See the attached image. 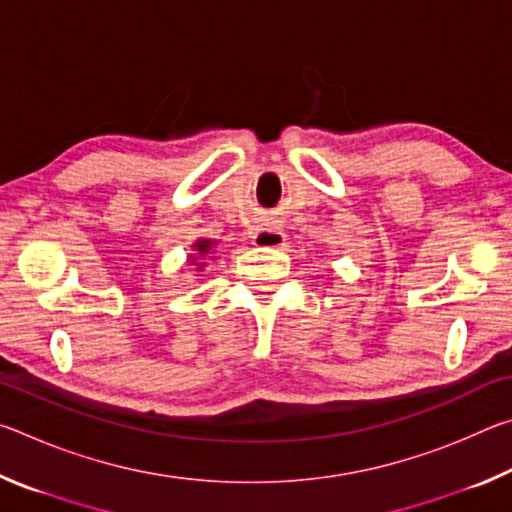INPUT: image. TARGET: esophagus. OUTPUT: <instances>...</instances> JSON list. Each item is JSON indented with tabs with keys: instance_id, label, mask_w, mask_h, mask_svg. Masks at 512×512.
<instances>
[{
	"instance_id": "34e87169",
	"label": "esophagus",
	"mask_w": 512,
	"mask_h": 512,
	"mask_svg": "<svg viewBox=\"0 0 512 512\" xmlns=\"http://www.w3.org/2000/svg\"><path fill=\"white\" fill-rule=\"evenodd\" d=\"M253 241L255 246H262V248H282L287 237H284V232L280 228H275V225H266V228L257 230Z\"/></svg>"
}]
</instances>
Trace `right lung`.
I'll list each match as a JSON object with an SVG mask.
<instances>
[{"label":"right lung","instance_id":"add662e5","mask_svg":"<svg viewBox=\"0 0 512 512\" xmlns=\"http://www.w3.org/2000/svg\"><path fill=\"white\" fill-rule=\"evenodd\" d=\"M214 255H216L214 239H196L192 244V253H189V262L196 266V271H203L207 262H214Z\"/></svg>","mask_w":512,"mask_h":512}]
</instances>
